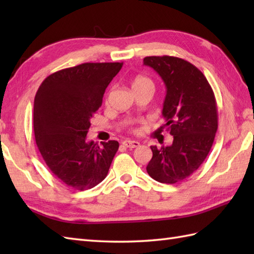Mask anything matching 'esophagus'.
<instances>
[{
    "label": "esophagus",
    "mask_w": 254,
    "mask_h": 254,
    "mask_svg": "<svg viewBox=\"0 0 254 254\" xmlns=\"http://www.w3.org/2000/svg\"><path fill=\"white\" fill-rule=\"evenodd\" d=\"M122 144L127 148H135V147L139 146V143L137 141H131V139H127V141H123Z\"/></svg>",
    "instance_id": "1"
}]
</instances>
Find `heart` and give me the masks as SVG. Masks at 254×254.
I'll return each instance as SVG.
<instances>
[{"label": "heart", "mask_w": 254, "mask_h": 254, "mask_svg": "<svg viewBox=\"0 0 254 254\" xmlns=\"http://www.w3.org/2000/svg\"><path fill=\"white\" fill-rule=\"evenodd\" d=\"M146 85L154 86L152 79H149L146 76H137V77H135V79H134V82H133V88L141 87V86H146Z\"/></svg>", "instance_id": "1"}]
</instances>
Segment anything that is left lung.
Wrapping results in <instances>:
<instances>
[{
    "label": "left lung",
    "instance_id": "1",
    "mask_svg": "<svg viewBox=\"0 0 254 254\" xmlns=\"http://www.w3.org/2000/svg\"><path fill=\"white\" fill-rule=\"evenodd\" d=\"M166 85L160 127L174 136L170 146H150L153 157L146 170L154 180L174 185L190 177L207 157L218 127L214 91L206 77L193 64L170 56L146 57Z\"/></svg>",
    "mask_w": 254,
    "mask_h": 254
}]
</instances>
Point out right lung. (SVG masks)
Masks as SVG:
<instances>
[{
	"mask_svg": "<svg viewBox=\"0 0 254 254\" xmlns=\"http://www.w3.org/2000/svg\"><path fill=\"white\" fill-rule=\"evenodd\" d=\"M123 62L83 63L49 75L37 90L34 132L51 172L67 187L84 191L105 179L119 148L117 141H86L90 119Z\"/></svg>",
	"mask_w": 254,
	"mask_h": 254,
	"instance_id": "1",
	"label": "right lung"
}]
</instances>
